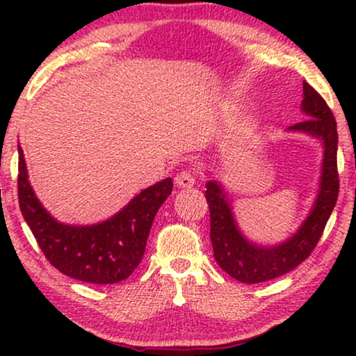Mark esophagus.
I'll list each match as a JSON object with an SVG mask.
<instances>
[{"mask_svg": "<svg viewBox=\"0 0 356 356\" xmlns=\"http://www.w3.org/2000/svg\"><path fill=\"white\" fill-rule=\"evenodd\" d=\"M175 183L179 188H191L194 183H196V175H194L191 170H181L177 177H175Z\"/></svg>", "mask_w": 356, "mask_h": 356, "instance_id": "34e87169", "label": "esophagus"}]
</instances>
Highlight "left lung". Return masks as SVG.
I'll return each mask as SVG.
<instances>
[{"mask_svg":"<svg viewBox=\"0 0 356 356\" xmlns=\"http://www.w3.org/2000/svg\"><path fill=\"white\" fill-rule=\"evenodd\" d=\"M303 102L301 108L308 118L300 121L290 129L305 131L321 138L324 143L323 178L319 196L296 235L284 245L261 248L251 245L238 232L233 220L232 209L225 201V194L216 181L206 184V199L211 211V241L217 264L243 284H261L293 270L318 245L323 232L332 213L339 196L337 172V123L329 105L308 82H303Z\"/></svg>","mask_w":356,"mask_h":356,"instance_id":"left-lung-1","label":"left lung"}]
</instances>
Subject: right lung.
<instances>
[{"label":"right lung","instance_id":"right-lung-1","mask_svg":"<svg viewBox=\"0 0 356 356\" xmlns=\"http://www.w3.org/2000/svg\"><path fill=\"white\" fill-rule=\"evenodd\" d=\"M17 149L19 207L48 262L65 275L89 284L108 285L128 279L143 259L155 213L172 194V179L144 189L123 211L99 225H65L38 202L27 179L21 145Z\"/></svg>","mask_w":356,"mask_h":356}]
</instances>
